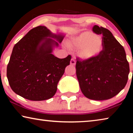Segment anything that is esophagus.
Segmentation results:
<instances>
[{"instance_id":"1","label":"esophagus","mask_w":133,"mask_h":133,"mask_svg":"<svg viewBox=\"0 0 133 133\" xmlns=\"http://www.w3.org/2000/svg\"><path fill=\"white\" fill-rule=\"evenodd\" d=\"M70 64L72 65V66H75V65L76 64V61H75V60L74 59V58H72L70 60Z\"/></svg>"}]
</instances>
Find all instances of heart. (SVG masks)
Here are the masks:
<instances>
[{
    "label": "heart",
    "instance_id": "1",
    "mask_svg": "<svg viewBox=\"0 0 133 133\" xmlns=\"http://www.w3.org/2000/svg\"><path fill=\"white\" fill-rule=\"evenodd\" d=\"M70 48L78 49L77 55L81 59L91 60L101 53L103 40L90 31H85L77 36L71 37L67 42Z\"/></svg>",
    "mask_w": 133,
    "mask_h": 133
}]
</instances>
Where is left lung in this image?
Listing matches in <instances>:
<instances>
[{"label":"left lung","mask_w":133,"mask_h":133,"mask_svg":"<svg viewBox=\"0 0 133 133\" xmlns=\"http://www.w3.org/2000/svg\"><path fill=\"white\" fill-rule=\"evenodd\" d=\"M93 31L102 35L103 50L88 60L76 58V75L81 90L87 98L104 100L113 97L127 84L130 67L124 49L111 31L94 25Z\"/></svg>","instance_id":"1"}]
</instances>
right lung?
I'll return each mask as SVG.
<instances>
[{
  "label": "right lung",
  "mask_w": 133,
  "mask_h": 133,
  "mask_svg": "<svg viewBox=\"0 0 133 133\" xmlns=\"http://www.w3.org/2000/svg\"><path fill=\"white\" fill-rule=\"evenodd\" d=\"M62 34H53L46 27L30 30L15 45L7 67L9 83L16 94L28 100L42 101L52 97L57 84L70 64L71 56L59 58L52 52Z\"/></svg>",
  "instance_id": "1"
}]
</instances>
